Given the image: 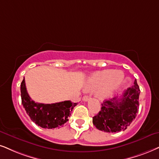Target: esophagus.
Returning <instances> with one entry per match:
<instances>
[{
	"label": "esophagus",
	"instance_id": "34e87169",
	"mask_svg": "<svg viewBox=\"0 0 159 159\" xmlns=\"http://www.w3.org/2000/svg\"><path fill=\"white\" fill-rule=\"evenodd\" d=\"M89 96H87V95L84 96L83 98H82V100H83L84 101H85V102L88 101V100H89Z\"/></svg>",
	"mask_w": 159,
	"mask_h": 159
}]
</instances>
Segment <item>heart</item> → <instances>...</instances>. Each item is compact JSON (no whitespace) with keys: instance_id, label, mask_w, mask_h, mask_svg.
I'll list each match as a JSON object with an SVG mask.
<instances>
[{"instance_id":"heart-1","label":"heart","mask_w":159,"mask_h":159,"mask_svg":"<svg viewBox=\"0 0 159 159\" xmlns=\"http://www.w3.org/2000/svg\"><path fill=\"white\" fill-rule=\"evenodd\" d=\"M123 78L124 74L120 70H103L90 76L86 81L85 89H95V95L100 99H105L113 94Z\"/></svg>"}]
</instances>
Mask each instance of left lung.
<instances>
[{"label": "left lung", "mask_w": 159, "mask_h": 159, "mask_svg": "<svg viewBox=\"0 0 159 159\" xmlns=\"http://www.w3.org/2000/svg\"><path fill=\"white\" fill-rule=\"evenodd\" d=\"M139 93V87L135 80L134 85L126 89L121 97L104 100L101 110L92 118L94 125L107 133L125 130L136 116Z\"/></svg>", "instance_id": "left-lung-1"}]
</instances>
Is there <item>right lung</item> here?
Instances as JSON below:
<instances>
[{
	"instance_id": "add662e5",
	"label": "right lung",
	"mask_w": 159,
	"mask_h": 159,
	"mask_svg": "<svg viewBox=\"0 0 159 159\" xmlns=\"http://www.w3.org/2000/svg\"><path fill=\"white\" fill-rule=\"evenodd\" d=\"M20 92L22 104L26 113L32 121L43 128L52 129L62 126L68 121V116L77 105V103H73L70 100L51 104L35 103L28 94L25 78L21 83Z\"/></svg>"
}]
</instances>
